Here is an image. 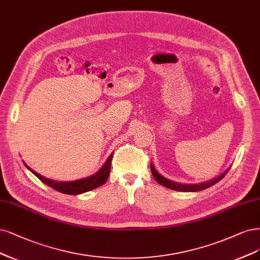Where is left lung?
Wrapping results in <instances>:
<instances>
[{
  "instance_id": "8db88e82",
  "label": "left lung",
  "mask_w": 260,
  "mask_h": 260,
  "mask_svg": "<svg viewBox=\"0 0 260 260\" xmlns=\"http://www.w3.org/2000/svg\"><path fill=\"white\" fill-rule=\"evenodd\" d=\"M229 169H226L225 171H223L221 174H219L218 176L212 178L210 181L207 182H202V183H197V184H182V183H176L173 182L171 180H168L167 177L162 176L161 174H159L157 172V170L155 169L154 165L150 162V170H151V173H153V176L155 180L160 184L162 185L167 188H170V189H173V190H177V191H185V192H194V191H200L205 189V188H209L211 186H213L214 184H216L217 182H219L221 178L227 174V172L229 171Z\"/></svg>"
}]
</instances>
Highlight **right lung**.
I'll return each mask as SVG.
<instances>
[{
	"mask_svg": "<svg viewBox=\"0 0 260 260\" xmlns=\"http://www.w3.org/2000/svg\"><path fill=\"white\" fill-rule=\"evenodd\" d=\"M112 158H113V153L110 155L109 158L106 159L105 164L101 167V169L96 173L85 178H80V180L72 181V182H58V181L50 180V178L44 177L38 172H35L34 170H32L29 166H26L24 162L23 165L26 167V169L30 170V171L37 176L39 180H41L47 186L53 188V189H56L57 191L67 193V194H79V193L90 191L94 189V188L100 187L107 181V178H109V175H110V171H111Z\"/></svg>",
	"mask_w": 260,
	"mask_h": 260,
	"instance_id": "add662e5",
	"label": "right lung"
}]
</instances>
